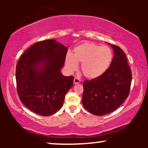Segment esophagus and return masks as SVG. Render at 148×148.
Listing matches in <instances>:
<instances>
[{
    "label": "esophagus",
    "mask_w": 148,
    "mask_h": 148,
    "mask_svg": "<svg viewBox=\"0 0 148 148\" xmlns=\"http://www.w3.org/2000/svg\"><path fill=\"white\" fill-rule=\"evenodd\" d=\"M80 82H81V81H80L79 79L78 78H77V77H75V78H74L73 82H74L75 84H79Z\"/></svg>",
    "instance_id": "34e87169"
}]
</instances>
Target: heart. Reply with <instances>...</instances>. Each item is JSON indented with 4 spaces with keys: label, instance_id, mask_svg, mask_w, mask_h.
<instances>
[{
    "label": "heart",
    "instance_id": "obj_1",
    "mask_svg": "<svg viewBox=\"0 0 148 148\" xmlns=\"http://www.w3.org/2000/svg\"><path fill=\"white\" fill-rule=\"evenodd\" d=\"M112 60L113 52L108 46L86 42L75 47L73 55L66 54L65 65L69 71H74L77 69L78 62L82 63V74L86 78L94 79L108 70Z\"/></svg>",
    "mask_w": 148,
    "mask_h": 148
}]
</instances>
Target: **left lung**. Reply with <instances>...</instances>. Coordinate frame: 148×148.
Listing matches in <instances>:
<instances>
[{
	"mask_svg": "<svg viewBox=\"0 0 148 148\" xmlns=\"http://www.w3.org/2000/svg\"><path fill=\"white\" fill-rule=\"evenodd\" d=\"M112 46L114 56L108 70L100 77L84 82L82 103L94 115L102 116L116 110L129 96L132 75L125 52Z\"/></svg>",
	"mask_w": 148,
	"mask_h": 148,
	"instance_id": "obj_1",
	"label": "left lung"
}]
</instances>
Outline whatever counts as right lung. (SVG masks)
<instances>
[{
	"label": "right lung",
	"mask_w": 148,
	"mask_h": 148,
	"mask_svg": "<svg viewBox=\"0 0 148 148\" xmlns=\"http://www.w3.org/2000/svg\"><path fill=\"white\" fill-rule=\"evenodd\" d=\"M67 48L55 40L36 42L20 57L16 66L20 100L30 110L50 116L59 110L73 84V77L64 76Z\"/></svg>",
	"instance_id": "right-lung-1"
}]
</instances>
